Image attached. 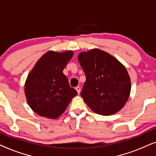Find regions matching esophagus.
I'll return each mask as SVG.
<instances>
[{
    "label": "esophagus",
    "mask_w": 156,
    "mask_h": 156,
    "mask_svg": "<svg viewBox=\"0 0 156 156\" xmlns=\"http://www.w3.org/2000/svg\"><path fill=\"white\" fill-rule=\"evenodd\" d=\"M76 90H77V92H78V94H79L80 92V87L79 86L76 87Z\"/></svg>",
    "instance_id": "esophagus-1"
}]
</instances>
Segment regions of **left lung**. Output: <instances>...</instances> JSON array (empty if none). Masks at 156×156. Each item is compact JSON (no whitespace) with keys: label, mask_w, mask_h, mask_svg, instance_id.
<instances>
[{"label":"left lung","mask_w":156,"mask_h":156,"mask_svg":"<svg viewBox=\"0 0 156 156\" xmlns=\"http://www.w3.org/2000/svg\"><path fill=\"white\" fill-rule=\"evenodd\" d=\"M78 59L86 77L80 95L88 107L102 115H113L123 108L131 89L125 66L98 48L81 52Z\"/></svg>","instance_id":"obj_1"}]
</instances>
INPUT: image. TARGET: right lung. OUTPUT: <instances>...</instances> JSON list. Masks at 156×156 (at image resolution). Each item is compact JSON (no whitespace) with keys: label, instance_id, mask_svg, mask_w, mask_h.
Listing matches in <instances>:
<instances>
[{"label":"right lung","instance_id":"obj_1","mask_svg":"<svg viewBox=\"0 0 156 156\" xmlns=\"http://www.w3.org/2000/svg\"><path fill=\"white\" fill-rule=\"evenodd\" d=\"M73 55L72 51H50L37 61L28 74L25 95L29 106L38 115L56 119L78 94L63 73Z\"/></svg>","mask_w":156,"mask_h":156}]
</instances>
